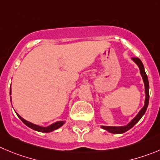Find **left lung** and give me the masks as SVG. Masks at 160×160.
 <instances>
[{
	"instance_id": "obj_1",
	"label": "left lung",
	"mask_w": 160,
	"mask_h": 160,
	"mask_svg": "<svg viewBox=\"0 0 160 160\" xmlns=\"http://www.w3.org/2000/svg\"><path fill=\"white\" fill-rule=\"evenodd\" d=\"M132 60L138 65L139 68H140V72H141V75L142 77L143 81L144 83V92H145V100H144V105L143 107V108L141 109L140 111H139L138 114L136 115V117L133 119L131 120L130 122H129V124H127L126 125H124V126H104L102 125L101 128L105 130L108 131L109 132H111V133L114 134H120L125 132L126 131H128L129 129H130L131 128H132L139 121L141 120V118L143 117L144 114H145L146 110H147L148 106V101H149V83H148V79L147 74L145 72V70H144V65H143L142 62L141 60L139 59L138 58H132Z\"/></svg>"
}]
</instances>
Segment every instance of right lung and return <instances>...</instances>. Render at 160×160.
<instances>
[{"label":"right lung","mask_w":160,"mask_h":160,"mask_svg":"<svg viewBox=\"0 0 160 160\" xmlns=\"http://www.w3.org/2000/svg\"><path fill=\"white\" fill-rule=\"evenodd\" d=\"M10 95H11V89H10ZM16 114H17V116L19 117V118L20 119V120H21L22 122L27 125V126H28V127L31 128V129H34V130L38 131V132H52V131L56 130V129H59L60 127H62V125L65 123V121H58V122H54V123L51 124V125L47 126V127H43V126H39V125H35V124H33L31 123V122H28V121L25 120V119L23 118L21 116L19 115V114H18L17 113H16Z\"/></svg>","instance_id":"add662e5"}]
</instances>
